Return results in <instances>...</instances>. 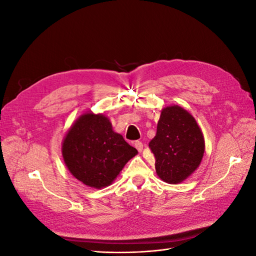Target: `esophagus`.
I'll return each instance as SVG.
<instances>
[{
  "instance_id": "34e87169",
  "label": "esophagus",
  "mask_w": 256,
  "mask_h": 256,
  "mask_svg": "<svg viewBox=\"0 0 256 256\" xmlns=\"http://www.w3.org/2000/svg\"><path fill=\"white\" fill-rule=\"evenodd\" d=\"M134 146H136V148L138 152H142V150H143V143H142L141 141H136V142L134 143Z\"/></svg>"
}]
</instances>
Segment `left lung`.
Instances as JSON below:
<instances>
[{"label":"left lung","mask_w":256,"mask_h":256,"mask_svg":"<svg viewBox=\"0 0 256 256\" xmlns=\"http://www.w3.org/2000/svg\"><path fill=\"white\" fill-rule=\"evenodd\" d=\"M156 158V172L162 180L178 184L196 171L202 161L205 143L194 118L178 106L161 112L157 134L150 142Z\"/></svg>","instance_id":"8db88e82"}]
</instances>
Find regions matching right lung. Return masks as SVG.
Masks as SVG:
<instances>
[{
	"label": "right lung",
	"mask_w": 256,
	"mask_h": 256,
	"mask_svg": "<svg viewBox=\"0 0 256 256\" xmlns=\"http://www.w3.org/2000/svg\"><path fill=\"white\" fill-rule=\"evenodd\" d=\"M62 152L76 180L100 189L111 184L138 150L114 132L106 116L86 113L69 129Z\"/></svg>",
	"instance_id": "right-lung-1"
}]
</instances>
